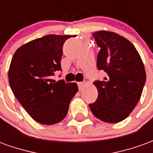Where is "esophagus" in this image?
Here are the masks:
<instances>
[{"label": "esophagus", "instance_id": "obj_1", "mask_svg": "<svg viewBox=\"0 0 153 153\" xmlns=\"http://www.w3.org/2000/svg\"><path fill=\"white\" fill-rule=\"evenodd\" d=\"M86 83L85 82H81V83H79V90H82L83 88V87L85 86Z\"/></svg>", "mask_w": 153, "mask_h": 153}]
</instances>
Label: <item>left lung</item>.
Listing matches in <instances>:
<instances>
[{"instance_id":"left-lung-1","label":"left lung","mask_w":153,"mask_h":153,"mask_svg":"<svg viewBox=\"0 0 153 153\" xmlns=\"http://www.w3.org/2000/svg\"><path fill=\"white\" fill-rule=\"evenodd\" d=\"M93 36L101 48L97 65L106 76L95 81L96 102L89 104L97 118L106 123L122 121L140 100L146 82V72L140 55L128 39L114 32L100 30Z\"/></svg>"}]
</instances>
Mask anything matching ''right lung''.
<instances>
[{
    "label": "right lung",
    "mask_w": 153,
    "mask_h": 153,
    "mask_svg": "<svg viewBox=\"0 0 153 153\" xmlns=\"http://www.w3.org/2000/svg\"><path fill=\"white\" fill-rule=\"evenodd\" d=\"M70 35L50 34L32 40L15 51L8 72L12 92L25 111L42 125L59 123L67 115L76 83L52 79L61 70L63 45Z\"/></svg>",
    "instance_id": "obj_1"
}]
</instances>
